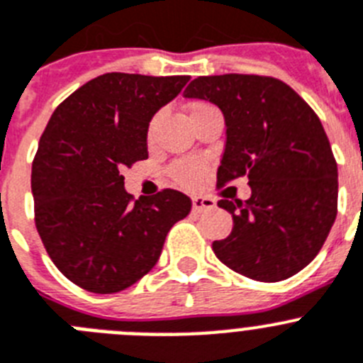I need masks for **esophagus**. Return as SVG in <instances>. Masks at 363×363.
<instances>
[{
    "mask_svg": "<svg viewBox=\"0 0 363 363\" xmlns=\"http://www.w3.org/2000/svg\"><path fill=\"white\" fill-rule=\"evenodd\" d=\"M216 207V201L212 198H207V196H194L192 198V211L194 212H205L211 211V208Z\"/></svg>",
    "mask_w": 363,
    "mask_h": 363,
    "instance_id": "34e87169",
    "label": "esophagus"
}]
</instances>
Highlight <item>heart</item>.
Wrapping results in <instances>:
<instances>
[{"instance_id":"1","label":"heart","mask_w":363,"mask_h":363,"mask_svg":"<svg viewBox=\"0 0 363 363\" xmlns=\"http://www.w3.org/2000/svg\"><path fill=\"white\" fill-rule=\"evenodd\" d=\"M201 106H208V104H205V102H198V104L192 106V109L201 108ZM152 124H155V121H152L151 125H149V133H151ZM203 172H205L203 164H201L199 160H191V158L179 160V162H176V164L171 167L172 178H174L178 184L185 185V187H196V185L201 182V178H203Z\"/></svg>"}]
</instances>
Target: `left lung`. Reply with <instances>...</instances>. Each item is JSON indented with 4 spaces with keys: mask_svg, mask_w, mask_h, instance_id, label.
<instances>
[{
    "mask_svg": "<svg viewBox=\"0 0 363 363\" xmlns=\"http://www.w3.org/2000/svg\"><path fill=\"white\" fill-rule=\"evenodd\" d=\"M225 115L218 187L247 176V201L219 199L234 219L212 242L223 264L261 282L291 277L320 252L337 218L338 169L317 113L286 82L266 75L198 77L184 91Z\"/></svg>",
    "mask_w": 363,
    "mask_h": 363,
    "instance_id": "8db88e82",
    "label": "left lung"
}]
</instances>
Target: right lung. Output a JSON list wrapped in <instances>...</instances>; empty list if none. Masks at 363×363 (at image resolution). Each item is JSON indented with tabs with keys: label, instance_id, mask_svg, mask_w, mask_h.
<instances>
[{
	"label": "right lung",
	"instance_id": "obj_1",
	"mask_svg": "<svg viewBox=\"0 0 363 363\" xmlns=\"http://www.w3.org/2000/svg\"><path fill=\"white\" fill-rule=\"evenodd\" d=\"M189 79L104 73L50 116L32 162L35 227L53 264L82 290L116 294L140 281L191 212V198L174 189L135 199L122 176L147 158L152 115Z\"/></svg>",
	"mask_w": 363,
	"mask_h": 363
}]
</instances>
